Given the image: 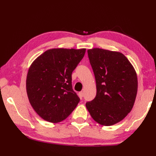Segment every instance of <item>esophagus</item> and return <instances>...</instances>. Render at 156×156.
Instances as JSON below:
<instances>
[{"mask_svg": "<svg viewBox=\"0 0 156 156\" xmlns=\"http://www.w3.org/2000/svg\"><path fill=\"white\" fill-rule=\"evenodd\" d=\"M78 96H79V97L81 99V98L83 97V96H84V94H83V92H79V94H78Z\"/></svg>", "mask_w": 156, "mask_h": 156, "instance_id": "obj_1", "label": "esophagus"}]
</instances>
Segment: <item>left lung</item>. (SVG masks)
<instances>
[{
    "label": "left lung",
    "mask_w": 156,
    "mask_h": 156,
    "mask_svg": "<svg viewBox=\"0 0 156 156\" xmlns=\"http://www.w3.org/2000/svg\"><path fill=\"white\" fill-rule=\"evenodd\" d=\"M96 83V96L86 103L92 119L109 126L119 123L130 112L137 92V75L120 52L100 48L87 51Z\"/></svg>",
    "instance_id": "obj_1"
}]
</instances>
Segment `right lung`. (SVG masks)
<instances>
[{
  "label": "right lung",
  "mask_w": 156,
  "mask_h": 156,
  "mask_svg": "<svg viewBox=\"0 0 156 156\" xmlns=\"http://www.w3.org/2000/svg\"><path fill=\"white\" fill-rule=\"evenodd\" d=\"M86 49L47 50L31 64L26 88L31 106L41 119L52 123L65 120L80 99L72 84V73Z\"/></svg>",
  "instance_id": "add662e5"
}]
</instances>
